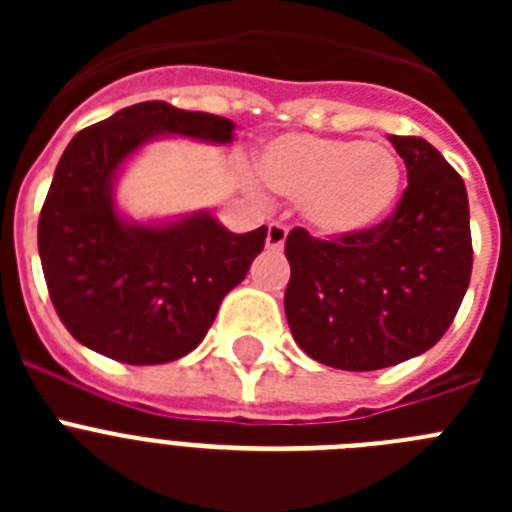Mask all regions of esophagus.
Returning a JSON list of instances; mask_svg holds the SVG:
<instances>
[{"label": "esophagus", "mask_w": 512, "mask_h": 512, "mask_svg": "<svg viewBox=\"0 0 512 512\" xmlns=\"http://www.w3.org/2000/svg\"><path fill=\"white\" fill-rule=\"evenodd\" d=\"M284 241H287V228L282 223H271L269 230H266V248L279 251L284 246Z\"/></svg>", "instance_id": "obj_1"}]
</instances>
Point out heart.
I'll return each instance as SVG.
<instances>
[{
  "mask_svg": "<svg viewBox=\"0 0 512 512\" xmlns=\"http://www.w3.org/2000/svg\"><path fill=\"white\" fill-rule=\"evenodd\" d=\"M261 182L300 202L310 228L346 238L382 225L405 184V166L387 143L287 133L259 153Z\"/></svg>",
  "mask_w": 512,
  "mask_h": 512,
  "instance_id": "b5f03b06",
  "label": "heart"
}]
</instances>
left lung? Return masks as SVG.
I'll return each mask as SVG.
<instances>
[{
    "instance_id": "left-lung-1",
    "label": "left lung",
    "mask_w": 512,
    "mask_h": 512,
    "mask_svg": "<svg viewBox=\"0 0 512 512\" xmlns=\"http://www.w3.org/2000/svg\"><path fill=\"white\" fill-rule=\"evenodd\" d=\"M408 169L400 205L346 238L287 235L284 312L310 359L374 372L423 354L454 323L472 277L464 179L423 138L390 135Z\"/></svg>"
}]
</instances>
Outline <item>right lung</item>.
<instances>
[{"instance_id": "right-lung-1", "label": "right lung", "mask_w": 512, "mask_h": 512, "mask_svg": "<svg viewBox=\"0 0 512 512\" xmlns=\"http://www.w3.org/2000/svg\"><path fill=\"white\" fill-rule=\"evenodd\" d=\"M233 122L140 102L74 135L38 220L45 284L61 323L122 364H166L207 336L217 307L264 251L266 225L230 233L210 212L164 225L130 223L112 189L125 158L158 135L230 143Z\"/></svg>"}]
</instances>
